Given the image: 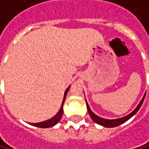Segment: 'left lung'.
Returning a JSON list of instances; mask_svg holds the SVG:
<instances>
[{
	"label": "left lung",
	"mask_w": 149,
	"mask_h": 149,
	"mask_svg": "<svg viewBox=\"0 0 149 149\" xmlns=\"http://www.w3.org/2000/svg\"><path fill=\"white\" fill-rule=\"evenodd\" d=\"M145 95H146V94H145V95H144V96L142 97V101H141L140 103L138 104V106L136 107V109H135L132 113H130V114H128L127 116H125V117H123V118H117V119H105V118H100V117H98L97 115H95L94 113H93V112H92V111H91V109H90V108H89V107H88V103H87V102H86V105H87V109H88V114L90 115V117H91V118L93 119V121H94V122H95V123H96V124H98V125H101L104 126V127H109V128H112V127L118 126L119 125H121V124H123V123L126 122V121H127L128 119H130L132 116H134V115L137 113V111L140 109L141 106H142V103H143L144 98H145Z\"/></svg>",
	"instance_id": "8db88e82"
}]
</instances>
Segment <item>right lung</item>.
Here are the masks:
<instances>
[{"label":"right lung","instance_id":"1","mask_svg":"<svg viewBox=\"0 0 149 149\" xmlns=\"http://www.w3.org/2000/svg\"><path fill=\"white\" fill-rule=\"evenodd\" d=\"M70 88V86L66 88V90L65 91V95H64V98H63V102L61 104V109L60 111L57 113V114L55 116H54L52 118L50 119H47L46 121H43V122H40V123H33V124H31V125H34L36 127H40V128H49V127H52L54 125H55L62 118V115H63V105H64V102L65 100V97H66V95H67V92Z\"/></svg>","mask_w":149,"mask_h":149}]
</instances>
